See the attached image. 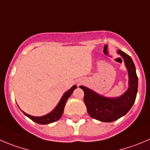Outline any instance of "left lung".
Wrapping results in <instances>:
<instances>
[{
	"label": "left lung",
	"mask_w": 150,
	"mask_h": 150,
	"mask_svg": "<svg viewBox=\"0 0 150 150\" xmlns=\"http://www.w3.org/2000/svg\"><path fill=\"white\" fill-rule=\"evenodd\" d=\"M117 53L123 58L128 72V89L118 97H106L85 86L83 90L84 102L91 118L104 122H112L127 113L135 102L138 92V76L134 62L130 57L122 50Z\"/></svg>",
	"instance_id": "obj_1"
}]
</instances>
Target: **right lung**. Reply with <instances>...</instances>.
Wrapping results in <instances>:
<instances>
[{"mask_svg":"<svg viewBox=\"0 0 150 150\" xmlns=\"http://www.w3.org/2000/svg\"><path fill=\"white\" fill-rule=\"evenodd\" d=\"M77 88L76 85H74V86L71 87L69 90L66 91L65 93L63 94V96H62L61 99L59 100V103L57 104L55 108L51 112H50L49 113L46 114L45 115H42V116H33V115H28L26 112H23L24 115H26L28 118H29L31 120H32L33 122H36V123L40 124V125H48V124L53 123V122H56V121L59 120L62 117V113H63L64 111V108L65 106V104H66L67 100L68 99V98L71 96V94L73 93L74 91L76 88Z\"/></svg>","mask_w":150,"mask_h":150,"instance_id":"right-lung-1","label":"right lung"}]
</instances>
